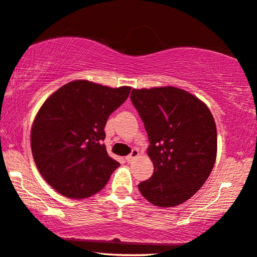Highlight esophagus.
<instances>
[{"mask_svg":"<svg viewBox=\"0 0 257 257\" xmlns=\"http://www.w3.org/2000/svg\"><path fill=\"white\" fill-rule=\"evenodd\" d=\"M139 156H140V151L137 150V149H133V151L130 152V155L125 157V160H127L128 163H132L133 160L136 159Z\"/></svg>","mask_w":257,"mask_h":257,"instance_id":"1","label":"esophagus"}]
</instances>
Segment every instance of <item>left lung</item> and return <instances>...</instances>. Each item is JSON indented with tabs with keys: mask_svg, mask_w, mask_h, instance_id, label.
I'll list each match as a JSON object with an SVG mask.
<instances>
[{
	"mask_svg": "<svg viewBox=\"0 0 257 257\" xmlns=\"http://www.w3.org/2000/svg\"><path fill=\"white\" fill-rule=\"evenodd\" d=\"M133 105L147 130L153 174L141 182L152 204L171 208L193 196L211 173L217 156V129L204 102L173 86L133 89Z\"/></svg>",
	"mask_w": 257,
	"mask_h": 257,
	"instance_id": "obj_1",
	"label": "left lung"
}]
</instances>
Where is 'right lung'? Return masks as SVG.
<instances>
[{"mask_svg":"<svg viewBox=\"0 0 257 257\" xmlns=\"http://www.w3.org/2000/svg\"><path fill=\"white\" fill-rule=\"evenodd\" d=\"M130 90L74 80L40 107L31 129V149L40 174L57 193L86 198L108 182L120 164L106 151L104 128Z\"/></svg>","mask_w":257,"mask_h":257,"instance_id":"obj_1","label":"right lung"}]
</instances>
